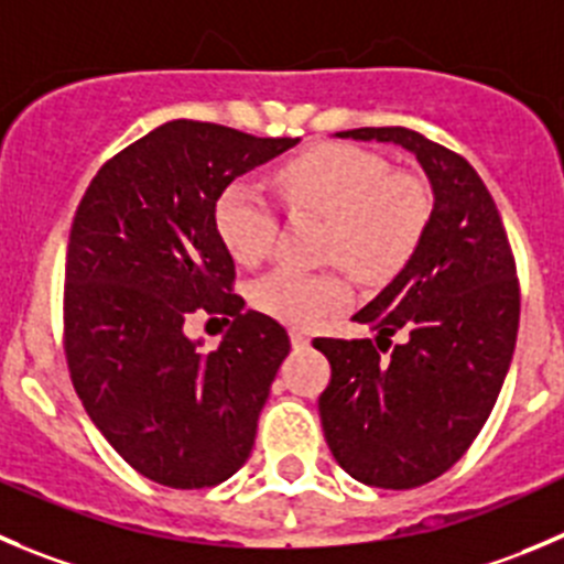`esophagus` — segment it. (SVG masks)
<instances>
[{
    "label": "esophagus",
    "mask_w": 564,
    "mask_h": 564,
    "mask_svg": "<svg viewBox=\"0 0 564 564\" xmlns=\"http://www.w3.org/2000/svg\"><path fill=\"white\" fill-rule=\"evenodd\" d=\"M289 339H292V345H294V347H306L308 341H312V336H308L306 330L292 328V330H289Z\"/></svg>",
    "instance_id": "obj_1"
}]
</instances>
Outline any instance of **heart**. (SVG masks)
Instances as JSON below:
<instances>
[{"instance_id": "b5f03b06", "label": "heart", "mask_w": 564, "mask_h": 564, "mask_svg": "<svg viewBox=\"0 0 564 564\" xmlns=\"http://www.w3.org/2000/svg\"><path fill=\"white\" fill-rule=\"evenodd\" d=\"M292 214L328 219L323 258L378 283L406 264L431 223L434 197L414 172L392 170L378 152L356 144H314L283 161L272 175ZM219 239L239 264L270 256L278 217L252 183H230L214 208ZM350 300L347 281L334 270L306 272L278 267L252 289V303L289 325H317Z\"/></svg>"}]
</instances>
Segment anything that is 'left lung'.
Instances as JSON below:
<instances>
[{
    "label": "left lung",
    "mask_w": 564,
    "mask_h": 564,
    "mask_svg": "<svg viewBox=\"0 0 564 564\" xmlns=\"http://www.w3.org/2000/svg\"><path fill=\"white\" fill-rule=\"evenodd\" d=\"M336 135L401 144L434 188L420 247L354 317L376 341L314 339L330 361L319 420L334 459L361 484L412 489L451 470L496 406L518 339V270L496 199L465 158L409 128Z\"/></svg>",
    "instance_id": "obj_1"
}]
</instances>
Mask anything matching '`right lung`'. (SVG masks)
<instances>
[{"mask_svg": "<svg viewBox=\"0 0 564 564\" xmlns=\"http://www.w3.org/2000/svg\"><path fill=\"white\" fill-rule=\"evenodd\" d=\"M294 144L175 119L105 161L77 205L63 286L68 376L116 454L163 487H214L245 465L289 356L275 319L241 312L214 208L234 177ZM192 313L235 317L217 351L185 336Z\"/></svg>", "mask_w": 564, "mask_h": 564, "instance_id": "1", "label": "right lung"}]
</instances>
